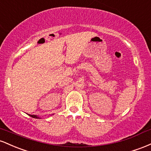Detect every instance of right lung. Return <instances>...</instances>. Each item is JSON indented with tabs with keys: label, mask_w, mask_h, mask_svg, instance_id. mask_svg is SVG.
<instances>
[{
	"label": "right lung",
	"mask_w": 151,
	"mask_h": 151,
	"mask_svg": "<svg viewBox=\"0 0 151 151\" xmlns=\"http://www.w3.org/2000/svg\"><path fill=\"white\" fill-rule=\"evenodd\" d=\"M27 115H29L32 118H35V119H40V117L38 116H37V115H31V114H27Z\"/></svg>",
	"instance_id": "obj_1"
}]
</instances>
